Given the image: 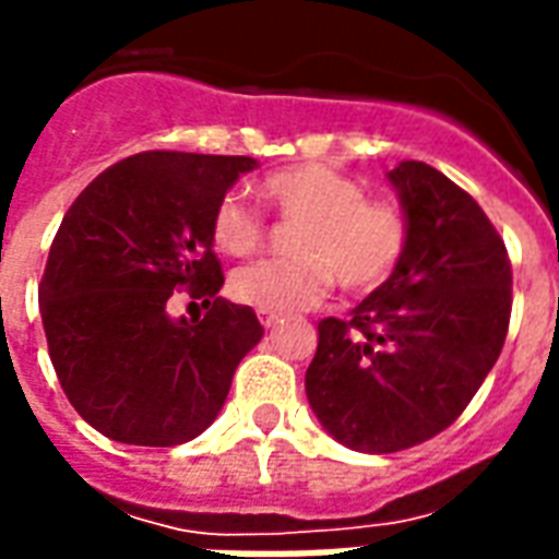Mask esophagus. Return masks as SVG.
<instances>
[{"instance_id":"esophagus-1","label":"esophagus","mask_w":559,"mask_h":559,"mask_svg":"<svg viewBox=\"0 0 559 559\" xmlns=\"http://www.w3.org/2000/svg\"><path fill=\"white\" fill-rule=\"evenodd\" d=\"M258 320H260V325H263V329H272V325H278V313H269V311H258Z\"/></svg>"}]
</instances>
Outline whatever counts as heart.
<instances>
[{"mask_svg":"<svg viewBox=\"0 0 559 559\" xmlns=\"http://www.w3.org/2000/svg\"><path fill=\"white\" fill-rule=\"evenodd\" d=\"M260 195L293 227L296 258L239 269L230 296L248 308L293 313L317 308L341 281L367 293L391 278L408 246V222L391 201L364 198L358 180L325 163H299L260 180ZM266 222L239 192H227L210 218V239L227 258H248L263 246Z\"/></svg>","mask_w":559,"mask_h":559,"instance_id":"heart-1","label":"heart"}]
</instances>
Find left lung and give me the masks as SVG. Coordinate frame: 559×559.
<instances>
[{
  "instance_id": "1",
  "label": "left lung",
  "mask_w": 559,
  "mask_h": 559,
  "mask_svg": "<svg viewBox=\"0 0 559 559\" xmlns=\"http://www.w3.org/2000/svg\"><path fill=\"white\" fill-rule=\"evenodd\" d=\"M408 222L391 278L349 320H322L305 394L322 429L358 453H396L456 420L498 361L512 311L503 239L432 165L388 171Z\"/></svg>"
}]
</instances>
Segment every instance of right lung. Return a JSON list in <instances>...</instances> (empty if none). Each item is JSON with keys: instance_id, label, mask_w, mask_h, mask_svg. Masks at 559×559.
I'll use <instances>...</instances> for the list:
<instances>
[{"instance_id": "right-lung-1", "label": "right lung", "mask_w": 559, "mask_h": 559, "mask_svg": "<svg viewBox=\"0 0 559 559\" xmlns=\"http://www.w3.org/2000/svg\"><path fill=\"white\" fill-rule=\"evenodd\" d=\"M251 156L147 151L106 168L73 201L37 287L49 358L70 406L111 441L175 448L225 406L237 364L263 337L225 284L210 218ZM186 286L204 321H175Z\"/></svg>"}]
</instances>
